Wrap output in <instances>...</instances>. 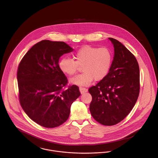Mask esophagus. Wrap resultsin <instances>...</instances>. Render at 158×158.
Wrapping results in <instances>:
<instances>
[{"mask_svg": "<svg viewBox=\"0 0 158 158\" xmlns=\"http://www.w3.org/2000/svg\"><path fill=\"white\" fill-rule=\"evenodd\" d=\"M80 91L81 94H83L85 92H88V89L85 88H82V87H80Z\"/></svg>", "mask_w": 158, "mask_h": 158, "instance_id": "obj_1", "label": "esophagus"}]
</instances>
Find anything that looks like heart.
<instances>
[{
  "label": "heart",
  "instance_id": "b5f03b06",
  "mask_svg": "<svg viewBox=\"0 0 158 158\" xmlns=\"http://www.w3.org/2000/svg\"><path fill=\"white\" fill-rule=\"evenodd\" d=\"M75 61L64 57L59 62L60 70L66 75L72 76L82 66L83 73L72 78L69 82L78 86H88L95 79L103 80L109 72L113 60L111 51L106 47L98 48L86 45L77 50L73 54Z\"/></svg>",
  "mask_w": 158,
  "mask_h": 158
}]
</instances>
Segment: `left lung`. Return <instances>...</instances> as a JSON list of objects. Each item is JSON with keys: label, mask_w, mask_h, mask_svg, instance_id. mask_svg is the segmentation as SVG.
Here are the masks:
<instances>
[{"label": "left lung", "mask_w": 158, "mask_h": 158, "mask_svg": "<svg viewBox=\"0 0 158 158\" xmlns=\"http://www.w3.org/2000/svg\"><path fill=\"white\" fill-rule=\"evenodd\" d=\"M114 48L107 75L89 89L92 116L106 126L115 125L130 113L139 97V68L135 56L118 41L109 38Z\"/></svg>", "instance_id": "1"}]
</instances>
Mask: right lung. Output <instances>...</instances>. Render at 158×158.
I'll use <instances>...</instances> for the list:
<instances>
[{"label": "right lung", "instance_id": "right-lung-1", "mask_svg": "<svg viewBox=\"0 0 158 158\" xmlns=\"http://www.w3.org/2000/svg\"><path fill=\"white\" fill-rule=\"evenodd\" d=\"M73 51L66 43L43 40L24 55L18 67L19 97L23 110L35 122L55 128L68 120L72 103L80 95L76 85L64 90L67 77L59 60Z\"/></svg>", "mask_w": 158, "mask_h": 158}]
</instances>
